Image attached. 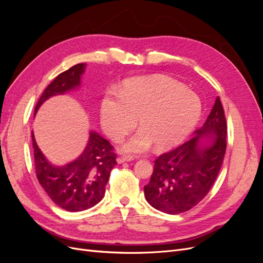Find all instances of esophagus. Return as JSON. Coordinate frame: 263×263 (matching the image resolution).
<instances>
[{
    "label": "esophagus",
    "mask_w": 263,
    "mask_h": 263,
    "mask_svg": "<svg viewBox=\"0 0 263 263\" xmlns=\"http://www.w3.org/2000/svg\"><path fill=\"white\" fill-rule=\"evenodd\" d=\"M133 160V157L130 156H121L117 158V163H123L126 161H132Z\"/></svg>",
    "instance_id": "esophagus-1"
}]
</instances>
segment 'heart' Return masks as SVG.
<instances>
[{"instance_id":"obj_1","label":"heart","mask_w":263,"mask_h":263,"mask_svg":"<svg viewBox=\"0 0 263 263\" xmlns=\"http://www.w3.org/2000/svg\"><path fill=\"white\" fill-rule=\"evenodd\" d=\"M202 112L197 95L166 77L135 80L121 91H109L101 105L103 130L113 141L122 140L138 119L140 130L123 146L127 153L178 144L194 128Z\"/></svg>"}]
</instances>
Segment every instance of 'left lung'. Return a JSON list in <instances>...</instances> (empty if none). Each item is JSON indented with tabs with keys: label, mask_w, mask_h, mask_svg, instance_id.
I'll return each mask as SVG.
<instances>
[{
	"label": "left lung",
	"mask_w": 263,
	"mask_h": 263,
	"mask_svg": "<svg viewBox=\"0 0 263 263\" xmlns=\"http://www.w3.org/2000/svg\"><path fill=\"white\" fill-rule=\"evenodd\" d=\"M203 136L209 144H200ZM227 123L219 98L204 125L181 146L159 156L144 187L147 202L156 210L184 213L208 195L216 180L226 153Z\"/></svg>",
	"instance_id": "obj_1"
}]
</instances>
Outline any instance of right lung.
I'll return each instance as SVG.
<instances>
[{
  "label": "right lung",
  "mask_w": 263,
  "mask_h": 263,
  "mask_svg": "<svg viewBox=\"0 0 263 263\" xmlns=\"http://www.w3.org/2000/svg\"><path fill=\"white\" fill-rule=\"evenodd\" d=\"M84 68V63H78L55 78L38 100L35 114L47 99L79 86ZM31 138L37 180L55 205L68 212H80L101 202L110 171L116 165V154L108 140L91 132L89 142L77 160L55 166L46 160L34 134Z\"/></svg>",
  "instance_id": "right-lung-1"
}]
</instances>
